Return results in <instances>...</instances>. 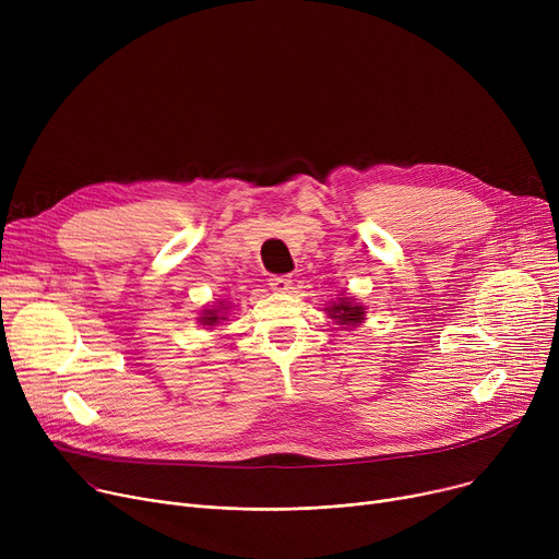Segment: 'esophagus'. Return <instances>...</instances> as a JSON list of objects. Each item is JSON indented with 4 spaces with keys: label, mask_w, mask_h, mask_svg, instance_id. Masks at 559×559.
Instances as JSON below:
<instances>
[{
    "label": "esophagus",
    "mask_w": 559,
    "mask_h": 559,
    "mask_svg": "<svg viewBox=\"0 0 559 559\" xmlns=\"http://www.w3.org/2000/svg\"><path fill=\"white\" fill-rule=\"evenodd\" d=\"M292 285V278L289 276H272L270 278V287L276 289V292H287Z\"/></svg>",
    "instance_id": "34e87169"
}]
</instances>
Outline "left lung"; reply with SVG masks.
Segmentation results:
<instances>
[{"instance_id": "1", "label": "left lung", "mask_w": 559, "mask_h": 559, "mask_svg": "<svg viewBox=\"0 0 559 559\" xmlns=\"http://www.w3.org/2000/svg\"><path fill=\"white\" fill-rule=\"evenodd\" d=\"M329 314L333 319H337V326H358L360 321L365 319V308L362 306H354L348 299H340V304H335Z\"/></svg>"}]
</instances>
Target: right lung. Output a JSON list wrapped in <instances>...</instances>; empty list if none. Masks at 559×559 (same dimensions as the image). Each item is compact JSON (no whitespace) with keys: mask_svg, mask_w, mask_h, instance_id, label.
Wrapping results in <instances>:
<instances>
[{"mask_svg":"<svg viewBox=\"0 0 559 559\" xmlns=\"http://www.w3.org/2000/svg\"><path fill=\"white\" fill-rule=\"evenodd\" d=\"M219 319H224V317H219L217 314V310H205V314L203 317H199V321L203 326H213L215 321H219Z\"/></svg>","mask_w":559,"mask_h":559,"instance_id":"1","label":"right lung"}]
</instances>
